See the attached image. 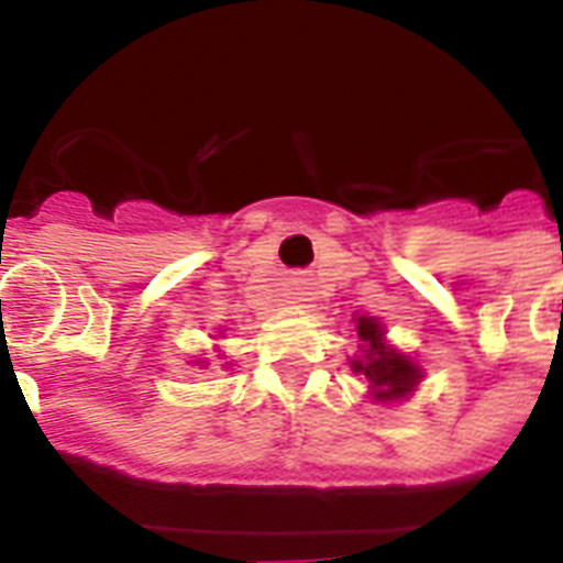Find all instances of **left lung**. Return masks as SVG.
<instances>
[{"label":"left lung","instance_id":"1","mask_svg":"<svg viewBox=\"0 0 563 563\" xmlns=\"http://www.w3.org/2000/svg\"><path fill=\"white\" fill-rule=\"evenodd\" d=\"M383 327L377 318L361 316L357 318V338L363 341L361 357H352V372L363 375L372 386V397L380 402L400 400L417 389L422 380V369L411 361L409 355L391 350L389 343L383 341Z\"/></svg>","mask_w":563,"mask_h":563}]
</instances>
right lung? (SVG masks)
Instances as JSON below:
<instances>
[{
	"instance_id": "obj_1",
	"label": "right lung",
	"mask_w": 563,
	"mask_h": 563,
	"mask_svg": "<svg viewBox=\"0 0 563 563\" xmlns=\"http://www.w3.org/2000/svg\"><path fill=\"white\" fill-rule=\"evenodd\" d=\"M206 363H208V361H197V366H206Z\"/></svg>"
}]
</instances>
